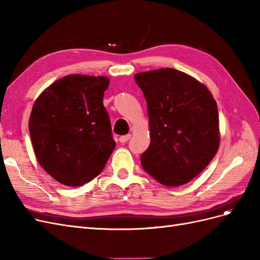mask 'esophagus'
<instances>
[{"label":"esophagus","mask_w":260,"mask_h":260,"mask_svg":"<svg viewBox=\"0 0 260 260\" xmlns=\"http://www.w3.org/2000/svg\"><path fill=\"white\" fill-rule=\"evenodd\" d=\"M130 138H131V136H130V135L122 136V137H120V138H119V142H120V143H125V142H127V141H128Z\"/></svg>","instance_id":"34e87169"}]
</instances>
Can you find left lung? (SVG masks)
<instances>
[{
    "label": "left lung",
    "instance_id": "obj_1",
    "mask_svg": "<svg viewBox=\"0 0 260 260\" xmlns=\"http://www.w3.org/2000/svg\"><path fill=\"white\" fill-rule=\"evenodd\" d=\"M149 117L143 169L166 186L183 185L205 169L219 147L217 103L205 85L174 68L135 76Z\"/></svg>",
    "mask_w": 260,
    "mask_h": 260
}]
</instances>
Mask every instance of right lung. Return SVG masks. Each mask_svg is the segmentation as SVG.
<instances>
[{
  "mask_svg": "<svg viewBox=\"0 0 260 260\" xmlns=\"http://www.w3.org/2000/svg\"><path fill=\"white\" fill-rule=\"evenodd\" d=\"M106 77L69 75L34 104L29 133L41 167L59 183L80 186L98 177L116 147L103 105Z\"/></svg>",
  "mask_w": 260,
  "mask_h": 260,
  "instance_id": "1",
  "label": "right lung"
}]
</instances>
